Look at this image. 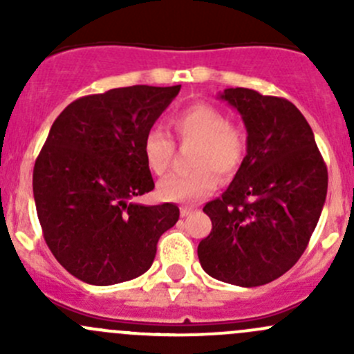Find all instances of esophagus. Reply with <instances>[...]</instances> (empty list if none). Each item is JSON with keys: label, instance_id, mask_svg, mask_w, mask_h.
I'll return each instance as SVG.
<instances>
[{"label": "esophagus", "instance_id": "esophagus-1", "mask_svg": "<svg viewBox=\"0 0 354 354\" xmlns=\"http://www.w3.org/2000/svg\"><path fill=\"white\" fill-rule=\"evenodd\" d=\"M181 217H188V216H192V214L195 212L194 209H190V207H181Z\"/></svg>", "mask_w": 354, "mask_h": 354}]
</instances>
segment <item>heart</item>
I'll use <instances>...</instances> for the list:
<instances>
[{
  "instance_id": "heart-1",
  "label": "heart",
  "mask_w": 354,
  "mask_h": 354,
  "mask_svg": "<svg viewBox=\"0 0 354 354\" xmlns=\"http://www.w3.org/2000/svg\"><path fill=\"white\" fill-rule=\"evenodd\" d=\"M171 128L181 144H195L194 171L173 174L159 183L160 198L194 203L212 194L219 176L230 180L241 167L246 154V137L241 128L230 123L226 114L210 104L187 106L171 116ZM174 142L160 128H151L142 140V156L151 173L162 176L173 160Z\"/></svg>"
}]
</instances>
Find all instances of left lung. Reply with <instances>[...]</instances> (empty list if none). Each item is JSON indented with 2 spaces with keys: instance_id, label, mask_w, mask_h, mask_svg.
<instances>
[{
  "instance_id": "left-lung-1",
  "label": "left lung",
  "mask_w": 354,
  "mask_h": 354,
  "mask_svg": "<svg viewBox=\"0 0 354 354\" xmlns=\"http://www.w3.org/2000/svg\"><path fill=\"white\" fill-rule=\"evenodd\" d=\"M219 97L243 118L246 156L223 197L203 207L212 231L198 260L214 279L262 286L305 252L326 203L327 166L292 102L243 87Z\"/></svg>"
}]
</instances>
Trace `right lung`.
Here are the masks:
<instances>
[{
    "instance_id": "add662e5",
    "label": "right lung",
    "mask_w": 354,
    "mask_h": 354,
    "mask_svg": "<svg viewBox=\"0 0 354 354\" xmlns=\"http://www.w3.org/2000/svg\"><path fill=\"white\" fill-rule=\"evenodd\" d=\"M181 85L111 88L68 104L34 166L35 209L55 259L94 286L151 269L160 234L180 219L174 203L142 205L154 190L142 140Z\"/></svg>"
}]
</instances>
